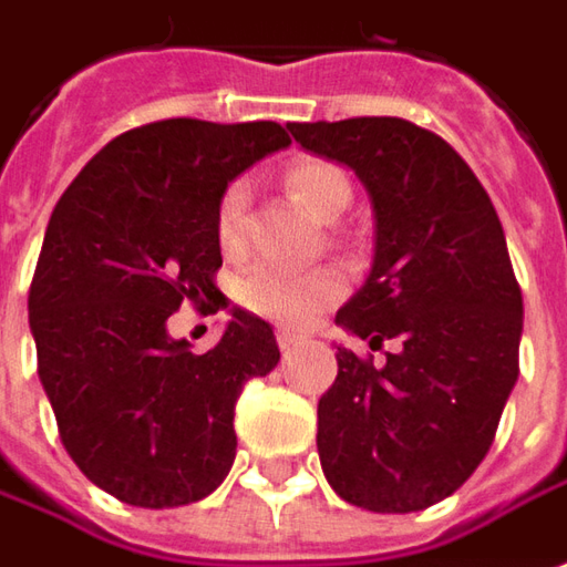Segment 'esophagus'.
<instances>
[{
    "label": "esophagus",
    "instance_id": "obj_1",
    "mask_svg": "<svg viewBox=\"0 0 567 567\" xmlns=\"http://www.w3.org/2000/svg\"><path fill=\"white\" fill-rule=\"evenodd\" d=\"M276 340H279V347H282V352H291V350H297V347H300V334H295V331H288V328H279V331H276Z\"/></svg>",
    "mask_w": 567,
    "mask_h": 567
}]
</instances>
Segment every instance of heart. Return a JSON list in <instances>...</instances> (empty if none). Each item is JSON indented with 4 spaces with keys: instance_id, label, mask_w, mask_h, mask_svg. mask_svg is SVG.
Instances as JSON below:
<instances>
[{
    "instance_id": "obj_1",
    "label": "heart",
    "mask_w": 567,
    "mask_h": 567,
    "mask_svg": "<svg viewBox=\"0 0 567 567\" xmlns=\"http://www.w3.org/2000/svg\"><path fill=\"white\" fill-rule=\"evenodd\" d=\"M285 187L300 205H307L319 220H338L352 199V184L338 165L324 159H297L285 168ZM248 208L251 187L248 181H229L215 212V236L220 251L239 257L248 245ZM343 295V279L331 267L316 270H282V267H255L236 285V300L245 310L276 322H307L316 312L331 307Z\"/></svg>"
}]
</instances>
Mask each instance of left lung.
Returning a JSON list of instances; mask_svg holds the SVG:
<instances>
[{"instance_id":"left-lung-1","label":"left lung","mask_w":567,"mask_h":567,"mask_svg":"<svg viewBox=\"0 0 567 567\" xmlns=\"http://www.w3.org/2000/svg\"><path fill=\"white\" fill-rule=\"evenodd\" d=\"M288 132L350 165L374 208V264L338 324L371 350L402 343L383 368L338 347L319 399L322 473L347 504L417 513L476 473L516 386L522 288L501 217L449 141L408 118Z\"/></svg>"}]
</instances>
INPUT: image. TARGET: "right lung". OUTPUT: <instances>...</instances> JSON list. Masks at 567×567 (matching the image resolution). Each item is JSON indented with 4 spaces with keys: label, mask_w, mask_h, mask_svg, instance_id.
Listing matches in <instances>:
<instances>
[{
    "label": "right lung",
    "mask_w": 567,
    "mask_h": 567,
    "mask_svg": "<svg viewBox=\"0 0 567 567\" xmlns=\"http://www.w3.org/2000/svg\"><path fill=\"white\" fill-rule=\"evenodd\" d=\"M291 144L279 122L162 118L118 134L51 212L30 331L66 454L122 504H196L236 457V399L279 362L272 328L233 310L215 350L168 338L184 303L227 307L217 199Z\"/></svg>",
    "instance_id": "add662e5"
}]
</instances>
